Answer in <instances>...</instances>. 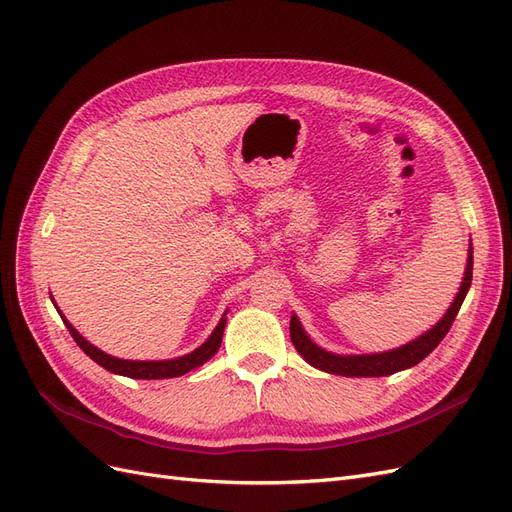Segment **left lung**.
Instances as JSON below:
<instances>
[{
  "label": "left lung",
  "instance_id": "left-lung-1",
  "mask_svg": "<svg viewBox=\"0 0 512 512\" xmlns=\"http://www.w3.org/2000/svg\"><path fill=\"white\" fill-rule=\"evenodd\" d=\"M472 284V247L468 254V267H466V277H463L461 288L457 292V297L453 301V305L448 307V312L444 314V318L433 327L431 331L423 333L414 342L401 346L397 350L391 352H382V354H361V356H339V354H331L327 350L318 348L312 339L305 335V331L301 329V322L297 320V316L290 318V339L297 352L303 356V359L314 365L316 369L329 371V374H337V376H356V378H376V376H389L395 374V371L414 367L416 363H421L429 352L436 350V346L446 337V333L451 331L453 322L457 318L459 307L466 299L468 288Z\"/></svg>",
  "mask_w": 512,
  "mask_h": 512
}]
</instances>
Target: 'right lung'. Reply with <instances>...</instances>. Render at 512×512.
I'll return each mask as SVG.
<instances>
[{
  "mask_svg": "<svg viewBox=\"0 0 512 512\" xmlns=\"http://www.w3.org/2000/svg\"><path fill=\"white\" fill-rule=\"evenodd\" d=\"M57 312H59V309H57ZM59 316H61V312H59ZM61 320H64L70 335L74 337V342L81 346V350L89 356V359H94L104 369L113 371V374L128 376V378H138V380L177 378V376L188 374V371H192L194 367L207 363L211 356L220 350L224 327H226V318H222L218 327H215V331L211 333V337L207 339V342L200 346V348H196L194 352L181 356V359H173V361H123V359H115V356L98 350L96 346H91L87 339L79 331H76L64 316H61Z\"/></svg>",
  "mask_w": 512,
  "mask_h": 512,
  "instance_id": "right-lung-1",
  "label": "right lung"
}]
</instances>
